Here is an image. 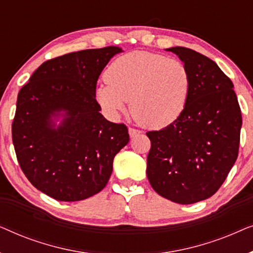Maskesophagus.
Masks as SVG:
<instances>
[{
	"mask_svg": "<svg viewBox=\"0 0 253 253\" xmlns=\"http://www.w3.org/2000/svg\"><path fill=\"white\" fill-rule=\"evenodd\" d=\"M140 133H141V131L137 130V129H133V127H129V134H130L131 138L136 137V136H138V134H140Z\"/></svg>",
	"mask_w": 253,
	"mask_h": 253,
	"instance_id": "obj_1",
	"label": "esophagus"
}]
</instances>
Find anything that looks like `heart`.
Listing matches in <instances>:
<instances>
[{"instance_id":"obj_1","label":"heart","mask_w":253,"mask_h":253,"mask_svg":"<svg viewBox=\"0 0 253 253\" xmlns=\"http://www.w3.org/2000/svg\"><path fill=\"white\" fill-rule=\"evenodd\" d=\"M107 84L95 88V99L110 116L126 109L141 126L164 127L174 122L188 102L191 78L176 58L150 51H132L113 61L105 74Z\"/></svg>"}]
</instances>
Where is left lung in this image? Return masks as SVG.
I'll return each instance as SVG.
<instances>
[{
    "mask_svg": "<svg viewBox=\"0 0 253 253\" xmlns=\"http://www.w3.org/2000/svg\"><path fill=\"white\" fill-rule=\"evenodd\" d=\"M177 55L191 78L188 102L168 126L150 131L147 178L154 191L189 205L212 197L236 161L242 114L233 82L215 62L185 47Z\"/></svg>",
    "mask_w": 253,
    "mask_h": 253,
    "instance_id": "obj_1",
    "label": "left lung"
}]
</instances>
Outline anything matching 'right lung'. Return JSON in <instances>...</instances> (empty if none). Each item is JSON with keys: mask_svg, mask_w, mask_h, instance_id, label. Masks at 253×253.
<instances>
[{"mask_svg": "<svg viewBox=\"0 0 253 253\" xmlns=\"http://www.w3.org/2000/svg\"><path fill=\"white\" fill-rule=\"evenodd\" d=\"M121 51L110 46L46 61L18 93L17 160L34 188L51 198L78 202L101 191L114 158L129 143L127 127L107 121L95 99L99 76Z\"/></svg>", "mask_w": 253, "mask_h": 253, "instance_id": "1", "label": "right lung"}]
</instances>
